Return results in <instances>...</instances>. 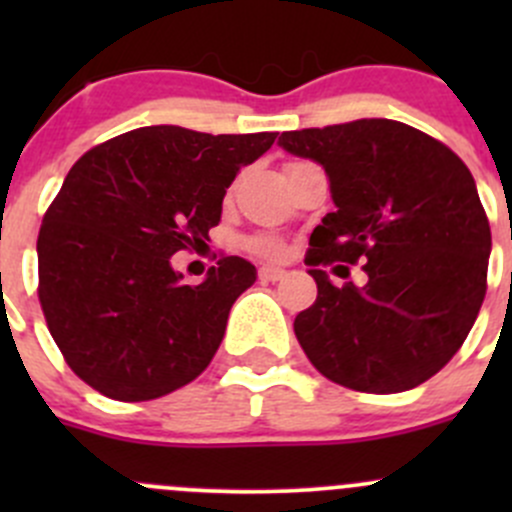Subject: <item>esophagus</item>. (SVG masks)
Segmentation results:
<instances>
[{"label": "esophagus", "instance_id": "1", "mask_svg": "<svg viewBox=\"0 0 512 512\" xmlns=\"http://www.w3.org/2000/svg\"><path fill=\"white\" fill-rule=\"evenodd\" d=\"M285 275H287L285 267H277V265L260 267V280L262 282H280Z\"/></svg>", "mask_w": 512, "mask_h": 512}]
</instances>
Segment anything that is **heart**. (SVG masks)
Masks as SVG:
<instances>
[{"label":"heart","instance_id":"obj_1","mask_svg":"<svg viewBox=\"0 0 512 512\" xmlns=\"http://www.w3.org/2000/svg\"><path fill=\"white\" fill-rule=\"evenodd\" d=\"M252 247H255L257 252H262V255H270V257L282 255V245L277 240H270V237H257V240L252 242Z\"/></svg>","mask_w":512,"mask_h":512}]
</instances>
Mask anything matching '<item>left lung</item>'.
<instances>
[{
  "label": "left lung",
  "mask_w": 512,
  "mask_h": 512,
  "mask_svg": "<svg viewBox=\"0 0 512 512\" xmlns=\"http://www.w3.org/2000/svg\"><path fill=\"white\" fill-rule=\"evenodd\" d=\"M277 143L322 165L337 208L314 227L304 257L317 282L314 304L294 319L307 359L334 384L369 394L431 379L466 342L485 297L490 225L471 170L389 118L287 131ZM359 259L361 288H337L323 272Z\"/></svg>",
  "instance_id": "8db88e82"
}]
</instances>
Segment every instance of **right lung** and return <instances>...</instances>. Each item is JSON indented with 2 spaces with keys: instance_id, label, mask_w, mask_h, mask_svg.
<instances>
[{
  "instance_id": "right-lung-1",
  "label": "right lung",
  "mask_w": 512,
  "mask_h": 512,
  "mask_svg": "<svg viewBox=\"0 0 512 512\" xmlns=\"http://www.w3.org/2000/svg\"><path fill=\"white\" fill-rule=\"evenodd\" d=\"M275 138L146 126L76 160L36 240L41 309L76 376L151 401L203 374L257 270L223 257L190 287L170 257L210 240L225 190Z\"/></svg>"
}]
</instances>
